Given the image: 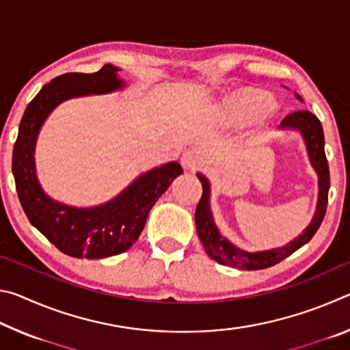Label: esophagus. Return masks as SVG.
<instances>
[{"label": "esophagus", "mask_w": 350, "mask_h": 350, "mask_svg": "<svg viewBox=\"0 0 350 350\" xmlns=\"http://www.w3.org/2000/svg\"><path fill=\"white\" fill-rule=\"evenodd\" d=\"M180 163H182V167L185 168V170H189V171L198 170V167H199V156H198V152L194 151V150L183 151L182 156H180Z\"/></svg>", "instance_id": "esophagus-1"}]
</instances>
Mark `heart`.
Instances as JSON below:
<instances>
[{
  "label": "heart",
  "mask_w": 350,
  "mask_h": 350,
  "mask_svg": "<svg viewBox=\"0 0 350 350\" xmlns=\"http://www.w3.org/2000/svg\"><path fill=\"white\" fill-rule=\"evenodd\" d=\"M275 108L270 94L260 90H245L224 100L221 118L230 128H244L264 118Z\"/></svg>",
  "instance_id": "heart-1"
}]
</instances>
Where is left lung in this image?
Wrapping results in <instances>:
<instances>
[{"label": "left lung", "instance_id": "8db88e82", "mask_svg": "<svg viewBox=\"0 0 350 350\" xmlns=\"http://www.w3.org/2000/svg\"><path fill=\"white\" fill-rule=\"evenodd\" d=\"M299 102H303L298 94H295ZM280 129H292V131H298L303 137L307 150V156H309L310 165L318 174V200H317V210L313 213V217L307 228L301 233L298 238L290 241L288 244L270 248V250L262 252H247L242 250L233 242H230L225 236L221 234L219 228L215 224V217H213L211 206H210V194L211 187L210 180L202 173H198L200 183H202V198H200L199 204L196 206V228L199 239L202 242L205 252L208 253L211 259L217 260L219 264L228 265V267L242 269V270H260L269 269L271 265L281 262L282 259L290 256L293 252L307 244L317 230L321 225L325 208H327V193L330 188V176H329V165L327 159H325L324 152V133L321 122L318 120L315 114L310 111H296L288 114L281 122Z\"/></svg>", "mask_w": 350, "mask_h": 350}]
</instances>
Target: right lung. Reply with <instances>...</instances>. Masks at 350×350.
<instances>
[{
	"label": "right lung",
	"mask_w": 350,
	"mask_h": 350,
	"mask_svg": "<svg viewBox=\"0 0 350 350\" xmlns=\"http://www.w3.org/2000/svg\"><path fill=\"white\" fill-rule=\"evenodd\" d=\"M117 66L105 64L94 74H63L47 83L27 105L12 156V173L26 216L58 250L72 258L102 259L131 247L144 230L148 213L183 171L177 162L140 174L120 194L96 206L58 202L41 188L35 170V145L46 118L58 105L83 96H103L126 86Z\"/></svg>",
	"instance_id": "obj_1"
}]
</instances>
